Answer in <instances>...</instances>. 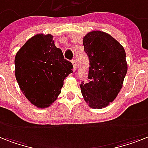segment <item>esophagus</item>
Instances as JSON below:
<instances>
[{
	"label": "esophagus",
	"mask_w": 148,
	"mask_h": 148,
	"mask_svg": "<svg viewBox=\"0 0 148 148\" xmlns=\"http://www.w3.org/2000/svg\"><path fill=\"white\" fill-rule=\"evenodd\" d=\"M72 63H73V68H74V69H73V70L75 71V67L77 66V60H72Z\"/></svg>",
	"instance_id": "obj_1"
}]
</instances>
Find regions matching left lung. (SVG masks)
Masks as SVG:
<instances>
[{"instance_id": "left-lung-1", "label": "left lung", "mask_w": 148, "mask_h": 148, "mask_svg": "<svg viewBox=\"0 0 148 148\" xmlns=\"http://www.w3.org/2000/svg\"><path fill=\"white\" fill-rule=\"evenodd\" d=\"M89 60L88 81L80 88L84 100L94 109L113 102L123 87L128 66L125 51L115 38L101 31L90 32L83 38Z\"/></svg>"}]
</instances>
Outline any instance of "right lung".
Returning <instances> with one entry per match:
<instances>
[{
	"label": "right lung",
	"mask_w": 148,
	"mask_h": 148,
	"mask_svg": "<svg viewBox=\"0 0 148 148\" xmlns=\"http://www.w3.org/2000/svg\"><path fill=\"white\" fill-rule=\"evenodd\" d=\"M73 68L51 34L33 36L16 54L15 75L20 90L39 108L50 107L57 100Z\"/></svg>",
	"instance_id": "add662e5"
}]
</instances>
